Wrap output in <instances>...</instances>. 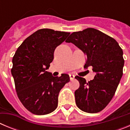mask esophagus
Segmentation results:
<instances>
[{
    "label": "esophagus",
    "instance_id": "esophagus-1",
    "mask_svg": "<svg viewBox=\"0 0 130 130\" xmlns=\"http://www.w3.org/2000/svg\"><path fill=\"white\" fill-rule=\"evenodd\" d=\"M70 79L71 81L74 79H75V75H73V74H70Z\"/></svg>",
    "mask_w": 130,
    "mask_h": 130
}]
</instances>
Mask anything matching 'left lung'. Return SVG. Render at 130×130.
Returning a JSON list of instances; mask_svg holds the SVG:
<instances>
[{
  "mask_svg": "<svg viewBox=\"0 0 130 130\" xmlns=\"http://www.w3.org/2000/svg\"><path fill=\"white\" fill-rule=\"evenodd\" d=\"M66 42L83 51L87 57L85 66H92L96 73L88 82L75 76L80 84L75 92L77 106L89 113L102 111L114 96L123 74L122 49L114 38L92 28L72 33Z\"/></svg>",
  "mask_w": 130,
  "mask_h": 130,
  "instance_id": "obj_1",
  "label": "left lung"
}]
</instances>
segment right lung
I'll list each match as a JSON object with an SVG mask.
<instances>
[{"label": "right lung", "instance_id": "obj_1", "mask_svg": "<svg viewBox=\"0 0 130 130\" xmlns=\"http://www.w3.org/2000/svg\"><path fill=\"white\" fill-rule=\"evenodd\" d=\"M70 34L40 29L24 40L13 56L11 72L16 92L23 106L33 114L43 115L55 111L60 91L70 81L66 73L53 77L46 71L55 49Z\"/></svg>", "mask_w": 130, "mask_h": 130}]
</instances>
